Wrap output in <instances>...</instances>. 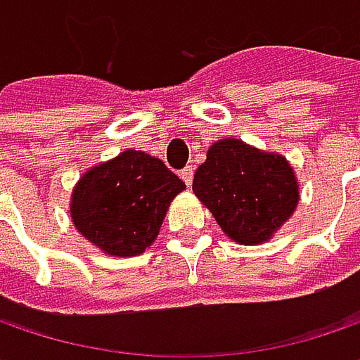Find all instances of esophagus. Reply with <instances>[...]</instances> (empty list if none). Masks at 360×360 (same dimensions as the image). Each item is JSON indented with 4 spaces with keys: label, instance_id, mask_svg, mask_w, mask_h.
Segmentation results:
<instances>
[{
    "label": "esophagus",
    "instance_id": "obj_1",
    "mask_svg": "<svg viewBox=\"0 0 360 360\" xmlns=\"http://www.w3.org/2000/svg\"><path fill=\"white\" fill-rule=\"evenodd\" d=\"M192 176H194V168H192V166H186V168L180 172V178L186 182V186H190V184H192Z\"/></svg>",
    "mask_w": 360,
    "mask_h": 360
}]
</instances>
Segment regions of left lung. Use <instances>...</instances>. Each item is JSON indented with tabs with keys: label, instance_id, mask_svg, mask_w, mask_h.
Here are the masks:
<instances>
[{
	"label": "left lung",
	"instance_id": "8db88e82",
	"mask_svg": "<svg viewBox=\"0 0 360 360\" xmlns=\"http://www.w3.org/2000/svg\"><path fill=\"white\" fill-rule=\"evenodd\" d=\"M192 190L220 229L240 244L269 240L298 202L295 172L286 160L234 138L210 146Z\"/></svg>",
	"mask_w": 360,
	"mask_h": 360
}]
</instances>
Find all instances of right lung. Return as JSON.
Masks as SVG:
<instances>
[{"label":"right lung","mask_w":360,"mask_h":360,"mask_svg":"<svg viewBox=\"0 0 360 360\" xmlns=\"http://www.w3.org/2000/svg\"><path fill=\"white\" fill-rule=\"evenodd\" d=\"M184 188L162 160L126 150L82 176L72 198V220L108 255H142L156 240L170 200Z\"/></svg>","instance_id":"obj_1"}]
</instances>
